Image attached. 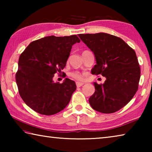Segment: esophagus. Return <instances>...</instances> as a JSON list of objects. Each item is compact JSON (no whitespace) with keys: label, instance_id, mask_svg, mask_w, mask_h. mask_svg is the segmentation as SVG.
<instances>
[{"label":"esophagus","instance_id":"34e87169","mask_svg":"<svg viewBox=\"0 0 152 152\" xmlns=\"http://www.w3.org/2000/svg\"><path fill=\"white\" fill-rule=\"evenodd\" d=\"M76 86H77V87H80V86H82V85H83L84 83H82V82H77L76 83Z\"/></svg>","mask_w":152,"mask_h":152}]
</instances>
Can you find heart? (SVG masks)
I'll use <instances>...</instances> for the list:
<instances>
[{
    "label": "heart",
    "instance_id": "1",
    "mask_svg": "<svg viewBox=\"0 0 152 152\" xmlns=\"http://www.w3.org/2000/svg\"><path fill=\"white\" fill-rule=\"evenodd\" d=\"M71 76L73 78L77 80H83V76H82L80 73L78 72H72L71 74Z\"/></svg>",
    "mask_w": 152,
    "mask_h": 152
}]
</instances>
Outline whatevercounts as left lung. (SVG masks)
<instances>
[{"instance_id":"8db88e82","label":"left lung","mask_w":152,"mask_h":152,"mask_svg":"<svg viewBox=\"0 0 152 152\" xmlns=\"http://www.w3.org/2000/svg\"><path fill=\"white\" fill-rule=\"evenodd\" d=\"M78 36L96 58L92 74L106 78L104 84L94 82L95 92L90 97V104L102 113L117 111L133 99L138 89L140 68L134 50L122 39L108 33Z\"/></svg>"}]
</instances>
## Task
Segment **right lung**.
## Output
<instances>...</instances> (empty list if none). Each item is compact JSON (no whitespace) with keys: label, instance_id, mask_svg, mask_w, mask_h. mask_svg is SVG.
Wrapping results in <instances>:
<instances>
[{"label":"right lung","instance_id":"add662e5","mask_svg":"<svg viewBox=\"0 0 152 152\" xmlns=\"http://www.w3.org/2000/svg\"><path fill=\"white\" fill-rule=\"evenodd\" d=\"M80 42L77 35L48 36L33 41L20 54L15 75L19 93L28 107L45 115L62 110L76 91L75 82L53 81L66 65L72 45Z\"/></svg>","mask_w":152,"mask_h":152}]
</instances>
